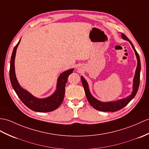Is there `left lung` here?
<instances>
[{
	"instance_id": "obj_1",
	"label": "left lung",
	"mask_w": 149,
	"mask_h": 149,
	"mask_svg": "<svg viewBox=\"0 0 149 149\" xmlns=\"http://www.w3.org/2000/svg\"><path fill=\"white\" fill-rule=\"evenodd\" d=\"M121 37L124 40H127L131 44V46H132L133 49L135 53L136 59H137V67L135 71V75L133 78V91L131 94L127 96L126 98L120 99L116 101L113 102H103L100 101V100L96 99L94 96H92L90 91H89V86L87 81L86 79L81 76V81L82 83L83 87L84 88L85 93L86 95V97L88 98L89 103L90 105L95 109L96 110H99V111H103V112H116L120 109H123V107L126 106L128 104L129 102L132 100L134 96H135L136 93L138 91V88H139L140 84V69H141V64H140V60L139 57V54H138L136 49H134L132 42L129 40L124 33H121Z\"/></svg>"
}]
</instances>
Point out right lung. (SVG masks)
I'll list each match as a JSON object with an SVG mask.
<instances>
[{
    "label": "right lung",
    "mask_w": 149,
    "mask_h": 149,
    "mask_svg": "<svg viewBox=\"0 0 149 149\" xmlns=\"http://www.w3.org/2000/svg\"><path fill=\"white\" fill-rule=\"evenodd\" d=\"M20 40L21 39L14 48L11 58V62H10L9 77L14 90L15 91L17 95L24 104L33 111L39 112H48L53 111V110L58 109L63 102L65 95V84L67 82L69 75L74 71V68L65 71L59 75L57 80L56 89L53 94L44 98H38L36 97L21 87L16 76L15 60L17 47L20 42Z\"/></svg>",
    "instance_id": "obj_1"
}]
</instances>
